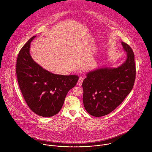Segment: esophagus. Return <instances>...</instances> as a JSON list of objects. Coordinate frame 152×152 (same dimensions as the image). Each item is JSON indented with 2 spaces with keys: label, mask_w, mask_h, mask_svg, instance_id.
Returning <instances> with one entry per match:
<instances>
[{
  "label": "esophagus",
  "mask_w": 152,
  "mask_h": 152,
  "mask_svg": "<svg viewBox=\"0 0 152 152\" xmlns=\"http://www.w3.org/2000/svg\"><path fill=\"white\" fill-rule=\"evenodd\" d=\"M83 78L82 77H80L79 78L78 81H77V85L79 86H82V83H83Z\"/></svg>",
  "instance_id": "34e87169"
}]
</instances>
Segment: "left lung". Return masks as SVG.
I'll return each mask as SVG.
<instances>
[{"instance_id": "1", "label": "left lung", "mask_w": 152, "mask_h": 152, "mask_svg": "<svg viewBox=\"0 0 152 152\" xmlns=\"http://www.w3.org/2000/svg\"><path fill=\"white\" fill-rule=\"evenodd\" d=\"M126 61L117 67L102 66L88 72L83 80V102L86 111L99 117L114 111L131 92L136 78L134 54L121 42Z\"/></svg>"}]
</instances>
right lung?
Here are the masks:
<instances>
[{"label": "right lung", "instance_id": "right-lung-1", "mask_svg": "<svg viewBox=\"0 0 152 152\" xmlns=\"http://www.w3.org/2000/svg\"><path fill=\"white\" fill-rule=\"evenodd\" d=\"M31 38L20 50L16 76L20 90L29 108L36 114L50 117L61 109L67 92L79 79L77 75L52 73L37 63L30 54Z\"/></svg>", "mask_w": 152, "mask_h": 152}]
</instances>
